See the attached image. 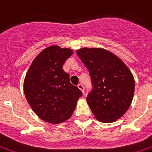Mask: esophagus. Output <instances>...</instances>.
<instances>
[{
	"instance_id": "34e87169",
	"label": "esophagus",
	"mask_w": 152,
	"mask_h": 152,
	"mask_svg": "<svg viewBox=\"0 0 152 152\" xmlns=\"http://www.w3.org/2000/svg\"><path fill=\"white\" fill-rule=\"evenodd\" d=\"M78 88L80 89V90L81 91H82V92H83V94H84V86H83V85H82V84H78Z\"/></svg>"
}]
</instances>
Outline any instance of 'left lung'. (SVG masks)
<instances>
[{
	"label": "left lung",
	"instance_id": "8db88e82",
	"mask_svg": "<svg viewBox=\"0 0 152 152\" xmlns=\"http://www.w3.org/2000/svg\"><path fill=\"white\" fill-rule=\"evenodd\" d=\"M88 69L93 85L87 103L97 120L112 123L122 117L132 102L135 80L130 69L109 51L100 48L76 50Z\"/></svg>",
	"mask_w": 152,
	"mask_h": 152
}]
</instances>
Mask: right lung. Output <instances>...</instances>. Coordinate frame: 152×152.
Returning a JSON list of instances; mask_svg holds the SVG:
<instances>
[{
	"instance_id": "add662e5",
	"label": "right lung",
	"mask_w": 152,
	"mask_h": 152,
	"mask_svg": "<svg viewBox=\"0 0 152 152\" xmlns=\"http://www.w3.org/2000/svg\"><path fill=\"white\" fill-rule=\"evenodd\" d=\"M73 54L71 48L52 45L35 58L28 68L24 92L38 117L58 124L71 117L82 92L70 83L63 65Z\"/></svg>"
}]
</instances>
